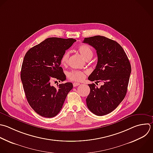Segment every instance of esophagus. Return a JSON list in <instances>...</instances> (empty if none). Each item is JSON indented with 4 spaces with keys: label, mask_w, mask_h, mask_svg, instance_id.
I'll use <instances>...</instances> for the list:
<instances>
[{
    "label": "esophagus",
    "mask_w": 153,
    "mask_h": 153,
    "mask_svg": "<svg viewBox=\"0 0 153 153\" xmlns=\"http://www.w3.org/2000/svg\"><path fill=\"white\" fill-rule=\"evenodd\" d=\"M80 85V83H78V82H74V83H73L74 87H76V86H78V85Z\"/></svg>",
    "instance_id": "1"
}]
</instances>
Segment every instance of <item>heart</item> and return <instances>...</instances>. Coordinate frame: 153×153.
Masks as SVG:
<instances>
[{
    "label": "heart",
    "instance_id": "heart-1",
    "mask_svg": "<svg viewBox=\"0 0 153 153\" xmlns=\"http://www.w3.org/2000/svg\"><path fill=\"white\" fill-rule=\"evenodd\" d=\"M78 51L81 56L86 60L88 58H91L93 56V51L91 48L85 44H82L78 47ZM69 57V53L66 51L61 58V63L63 65H66L68 63ZM85 77V72L81 71H73L68 74V78L71 81H81Z\"/></svg>",
    "mask_w": 153,
    "mask_h": 153
}]
</instances>
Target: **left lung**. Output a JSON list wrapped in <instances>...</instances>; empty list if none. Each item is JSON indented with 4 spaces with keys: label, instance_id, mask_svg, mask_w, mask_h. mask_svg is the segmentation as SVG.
Masks as SVG:
<instances>
[{
    "label": "left lung",
    "instance_id": "obj_1",
    "mask_svg": "<svg viewBox=\"0 0 153 153\" xmlns=\"http://www.w3.org/2000/svg\"><path fill=\"white\" fill-rule=\"evenodd\" d=\"M84 43L96 50L97 63L88 76L91 81H102L97 88L88 84L90 92L86 99L89 110L98 116L113 111L123 101L127 90L131 66L121 46L116 41L102 36L84 38Z\"/></svg>",
    "mask_w": 153,
    "mask_h": 153
}]
</instances>
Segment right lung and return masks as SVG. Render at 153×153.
<instances>
[{"instance_id": "1", "label": "right lung", "mask_w": 153, "mask_h": 153, "mask_svg": "<svg viewBox=\"0 0 153 153\" xmlns=\"http://www.w3.org/2000/svg\"><path fill=\"white\" fill-rule=\"evenodd\" d=\"M75 41L72 38H49L31 48L24 57L21 79L25 95L32 108L42 117L57 115L73 88L71 82L57 85V88L50 83L53 79H66L60 66L61 58Z\"/></svg>"}]
</instances>
